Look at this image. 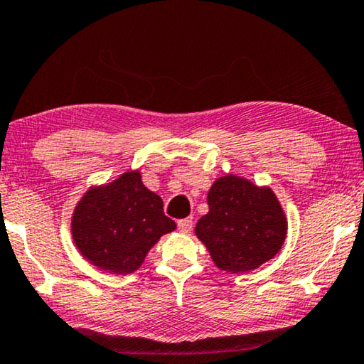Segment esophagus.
<instances>
[{"label":"esophagus","instance_id":"34e87169","mask_svg":"<svg viewBox=\"0 0 364 364\" xmlns=\"http://www.w3.org/2000/svg\"><path fill=\"white\" fill-rule=\"evenodd\" d=\"M177 228H178V231H181V232L188 234L193 228V220H192V218H183V220L177 223Z\"/></svg>","mask_w":364,"mask_h":364}]
</instances>
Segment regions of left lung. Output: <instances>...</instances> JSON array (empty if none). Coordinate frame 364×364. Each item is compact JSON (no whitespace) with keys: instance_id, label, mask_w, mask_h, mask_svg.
<instances>
[{"instance_id":"obj_1","label":"left lung","mask_w":364,"mask_h":364,"mask_svg":"<svg viewBox=\"0 0 364 364\" xmlns=\"http://www.w3.org/2000/svg\"><path fill=\"white\" fill-rule=\"evenodd\" d=\"M208 206L195 234L218 268L249 272L279 252L288 221L272 188L229 174L211 186Z\"/></svg>"}]
</instances>
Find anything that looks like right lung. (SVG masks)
Masks as SVG:
<instances>
[{
	"label": "right lung",
	"instance_id": "1",
	"mask_svg": "<svg viewBox=\"0 0 364 364\" xmlns=\"http://www.w3.org/2000/svg\"><path fill=\"white\" fill-rule=\"evenodd\" d=\"M174 229L176 223L164 215L163 200L143 186L138 171L89 188L71 220L81 255L114 275L138 270L159 237Z\"/></svg>",
	"mask_w": 364,
	"mask_h": 364
}]
</instances>
